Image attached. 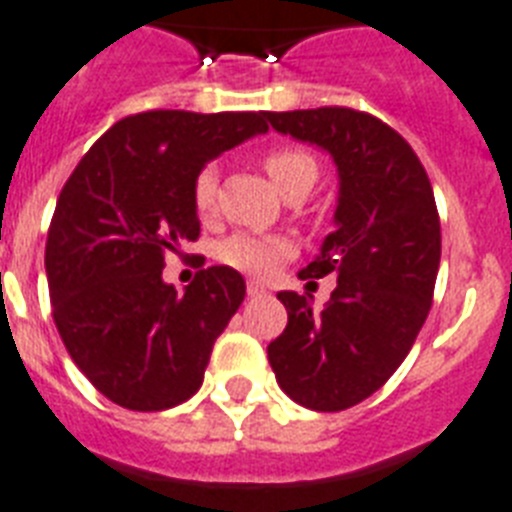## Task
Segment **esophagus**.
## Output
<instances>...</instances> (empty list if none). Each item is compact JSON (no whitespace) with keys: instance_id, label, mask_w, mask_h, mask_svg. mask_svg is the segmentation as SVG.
<instances>
[{"instance_id":"34e87169","label":"esophagus","mask_w":512,"mask_h":512,"mask_svg":"<svg viewBox=\"0 0 512 512\" xmlns=\"http://www.w3.org/2000/svg\"><path fill=\"white\" fill-rule=\"evenodd\" d=\"M247 294H249V297H263L265 289L260 284H257V281H249V284H247Z\"/></svg>"}]
</instances>
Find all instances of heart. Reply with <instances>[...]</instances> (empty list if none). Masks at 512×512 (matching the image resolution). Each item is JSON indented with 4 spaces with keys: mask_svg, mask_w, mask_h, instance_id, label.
<instances>
[{
    "mask_svg": "<svg viewBox=\"0 0 512 512\" xmlns=\"http://www.w3.org/2000/svg\"><path fill=\"white\" fill-rule=\"evenodd\" d=\"M263 165L273 184L284 194L292 191L313 189L318 178V162L302 147H276L263 157ZM191 199L199 215H210L218 199V170L205 165L199 170L191 184ZM294 255V244L286 236H257V234H234L223 239L218 247V260L234 270H242L249 276L265 278L278 265Z\"/></svg>",
    "mask_w": 512,
    "mask_h": 512,
    "instance_id": "obj_1",
    "label": "heart"
}]
</instances>
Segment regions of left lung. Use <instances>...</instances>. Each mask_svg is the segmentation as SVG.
<instances>
[{
  "mask_svg": "<svg viewBox=\"0 0 512 512\" xmlns=\"http://www.w3.org/2000/svg\"><path fill=\"white\" fill-rule=\"evenodd\" d=\"M278 134L310 141L339 170L336 228L299 278L336 276L321 313L278 292L289 323L268 344L278 386L302 407L336 413L389 381L434 299L442 231L431 181L384 120L350 107L265 112Z\"/></svg>",
  "mask_w": 512,
  "mask_h": 512,
  "instance_id": "left-lung-1",
  "label": "left lung"
}]
</instances>
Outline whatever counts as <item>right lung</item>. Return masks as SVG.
Here are the masks:
<instances>
[{"mask_svg":"<svg viewBox=\"0 0 512 512\" xmlns=\"http://www.w3.org/2000/svg\"><path fill=\"white\" fill-rule=\"evenodd\" d=\"M265 131V112H139L62 186L44 252L52 318L73 363L115 405L168 410L202 386L247 284L213 265L178 294L162 281L165 255L197 242L191 184L205 162Z\"/></svg>","mask_w":512,"mask_h":512,"instance_id":"obj_1","label":"right lung"}]
</instances>
